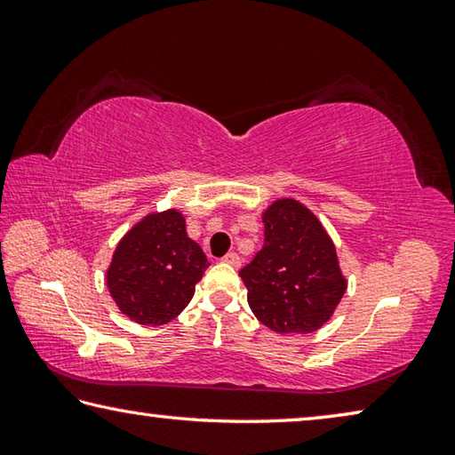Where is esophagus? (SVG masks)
<instances>
[{
	"label": "esophagus",
	"instance_id": "esophagus-1",
	"mask_svg": "<svg viewBox=\"0 0 455 455\" xmlns=\"http://www.w3.org/2000/svg\"><path fill=\"white\" fill-rule=\"evenodd\" d=\"M222 263H227L230 267H238L241 265V257H238L236 252H227V255L222 257Z\"/></svg>",
	"mask_w": 455,
	"mask_h": 455
}]
</instances>
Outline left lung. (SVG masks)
<instances>
[{
    "label": "left lung",
    "mask_w": 455,
    "mask_h": 455,
    "mask_svg": "<svg viewBox=\"0 0 455 455\" xmlns=\"http://www.w3.org/2000/svg\"><path fill=\"white\" fill-rule=\"evenodd\" d=\"M263 225V249L238 273L249 291L246 301L275 333H313L347 289L335 244L317 217L291 198L268 206Z\"/></svg>",
    "instance_id": "1"
}]
</instances>
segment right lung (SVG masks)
Returning a JSON list of instances; mask_svg holds the SVG:
<instances>
[{
  "label": "right lung",
  "mask_w": 455,
  "mask_h": 455,
  "mask_svg": "<svg viewBox=\"0 0 455 455\" xmlns=\"http://www.w3.org/2000/svg\"><path fill=\"white\" fill-rule=\"evenodd\" d=\"M209 265L179 211L148 214L118 243L108 289L130 319L164 325L190 303Z\"/></svg>",
  "instance_id": "obj_1"
}]
</instances>
